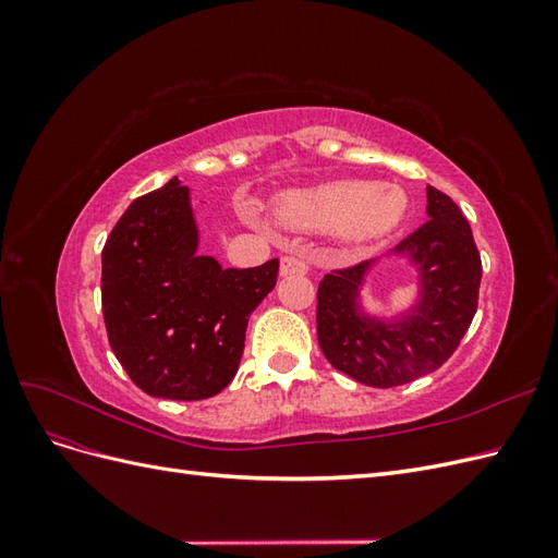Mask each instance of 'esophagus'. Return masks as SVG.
<instances>
[{
  "label": "esophagus",
  "instance_id": "esophagus-1",
  "mask_svg": "<svg viewBox=\"0 0 558 558\" xmlns=\"http://www.w3.org/2000/svg\"><path fill=\"white\" fill-rule=\"evenodd\" d=\"M310 263L305 260L302 253H286L281 258V275L283 277H291V275H307Z\"/></svg>",
  "mask_w": 558,
  "mask_h": 558
}]
</instances>
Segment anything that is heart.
<instances>
[{
	"label": "heart",
	"mask_w": 558,
	"mask_h": 558,
	"mask_svg": "<svg viewBox=\"0 0 558 558\" xmlns=\"http://www.w3.org/2000/svg\"><path fill=\"white\" fill-rule=\"evenodd\" d=\"M286 221L302 228H342L353 240H373L393 230L408 214V197L396 185L337 181L286 195Z\"/></svg>",
	"instance_id": "obj_1"
}]
</instances>
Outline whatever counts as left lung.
<instances>
[{
	"label": "left lung",
	"mask_w": 558,
	"mask_h": 558,
	"mask_svg": "<svg viewBox=\"0 0 558 558\" xmlns=\"http://www.w3.org/2000/svg\"><path fill=\"white\" fill-rule=\"evenodd\" d=\"M428 221L396 251L421 265L424 300L402 324L367 320L356 291L369 263L337 267L318 283V347L332 367L375 388L410 384L440 367L459 349L480 302L482 258L468 218L428 185Z\"/></svg>",
	"instance_id": "8db88e82"
}]
</instances>
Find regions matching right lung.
I'll return each mask as SVG.
<instances>
[{
    "label": "right lung",
    "instance_id": "obj_1",
    "mask_svg": "<svg viewBox=\"0 0 558 558\" xmlns=\"http://www.w3.org/2000/svg\"><path fill=\"white\" fill-rule=\"evenodd\" d=\"M279 260L223 269L197 256L179 179L132 202L102 248V314L118 363L144 393L205 400L238 373L248 316L275 289Z\"/></svg>",
    "mask_w": 558,
    "mask_h": 558
}]
</instances>
